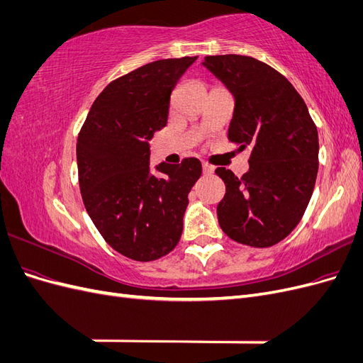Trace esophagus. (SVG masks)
<instances>
[{
  "label": "esophagus",
  "mask_w": 363,
  "mask_h": 363,
  "mask_svg": "<svg viewBox=\"0 0 363 363\" xmlns=\"http://www.w3.org/2000/svg\"><path fill=\"white\" fill-rule=\"evenodd\" d=\"M203 174H206V175L213 174V167H211L208 163H203Z\"/></svg>",
  "instance_id": "34e87169"
}]
</instances>
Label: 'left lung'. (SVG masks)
<instances>
[{
    "label": "left lung",
    "instance_id": "1",
    "mask_svg": "<svg viewBox=\"0 0 363 363\" xmlns=\"http://www.w3.org/2000/svg\"><path fill=\"white\" fill-rule=\"evenodd\" d=\"M203 67L235 96L228 140L250 148V169L216 168L225 195L216 207L223 232L239 244L267 248L300 223L315 188L318 131L300 94L269 65L248 56H207Z\"/></svg>",
    "mask_w": 363,
    "mask_h": 363
}]
</instances>
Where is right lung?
<instances>
[{"label":"right lung","instance_id":"1","mask_svg":"<svg viewBox=\"0 0 363 363\" xmlns=\"http://www.w3.org/2000/svg\"><path fill=\"white\" fill-rule=\"evenodd\" d=\"M196 57L144 65L108 83L77 139L82 199L106 242L138 262L167 256L179 244L199 159L162 162L150 171V144L167 125L171 92Z\"/></svg>","mask_w":363,"mask_h":363}]
</instances>
